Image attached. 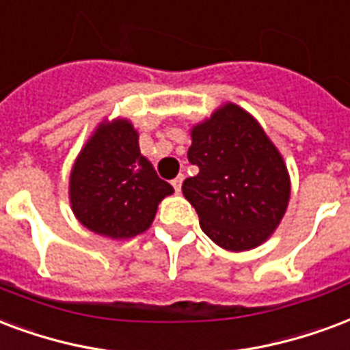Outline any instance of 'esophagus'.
<instances>
[{"label":"esophagus","mask_w":350,"mask_h":350,"mask_svg":"<svg viewBox=\"0 0 350 350\" xmlns=\"http://www.w3.org/2000/svg\"><path fill=\"white\" fill-rule=\"evenodd\" d=\"M182 183H183V174H180L178 178L172 180V187H174L176 193H180V191H182Z\"/></svg>","instance_id":"1"}]
</instances>
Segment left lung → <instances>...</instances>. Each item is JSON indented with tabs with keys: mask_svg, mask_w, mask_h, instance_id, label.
Wrapping results in <instances>:
<instances>
[{
	"mask_svg": "<svg viewBox=\"0 0 350 350\" xmlns=\"http://www.w3.org/2000/svg\"><path fill=\"white\" fill-rule=\"evenodd\" d=\"M182 185L200 228L219 247L243 252L267 241L286 213L291 183L284 157L254 116L224 103L191 129Z\"/></svg>",
	"mask_w": 350,
	"mask_h": 350,
	"instance_id": "8db88e82",
	"label": "left lung"
}]
</instances>
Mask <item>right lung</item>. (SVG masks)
<instances>
[{
    "mask_svg": "<svg viewBox=\"0 0 350 350\" xmlns=\"http://www.w3.org/2000/svg\"><path fill=\"white\" fill-rule=\"evenodd\" d=\"M76 219L103 237L129 239L146 232L159 202L174 189L139 150V133L126 118L103 120L70 172Z\"/></svg>",
    "mask_w": 350,
    "mask_h": 350,
    "instance_id": "1",
    "label": "right lung"
}]
</instances>
